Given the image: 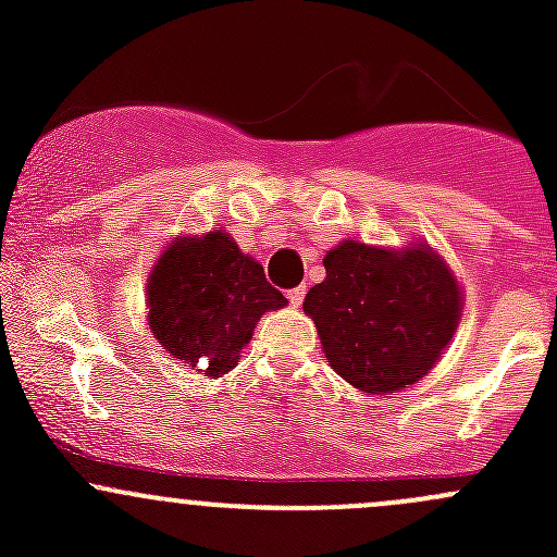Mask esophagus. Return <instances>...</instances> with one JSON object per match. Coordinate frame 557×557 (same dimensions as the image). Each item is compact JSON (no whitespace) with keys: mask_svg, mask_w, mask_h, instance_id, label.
<instances>
[{"mask_svg":"<svg viewBox=\"0 0 557 557\" xmlns=\"http://www.w3.org/2000/svg\"><path fill=\"white\" fill-rule=\"evenodd\" d=\"M288 301H290V307H301V301H305V288H290L288 290Z\"/></svg>","mask_w":557,"mask_h":557,"instance_id":"1","label":"esophagus"}]
</instances>
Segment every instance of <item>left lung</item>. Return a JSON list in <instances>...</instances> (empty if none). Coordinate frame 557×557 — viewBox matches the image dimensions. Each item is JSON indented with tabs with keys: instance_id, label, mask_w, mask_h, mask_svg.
<instances>
[{
	"instance_id": "obj_1",
	"label": "left lung",
	"mask_w": 557,
	"mask_h": 557,
	"mask_svg": "<svg viewBox=\"0 0 557 557\" xmlns=\"http://www.w3.org/2000/svg\"><path fill=\"white\" fill-rule=\"evenodd\" d=\"M305 312L331 367L367 393H396L436 363L460 314L458 283L429 247L407 252L342 243Z\"/></svg>"
}]
</instances>
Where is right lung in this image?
Wrapping results in <instances>:
<instances>
[{"mask_svg":"<svg viewBox=\"0 0 557 557\" xmlns=\"http://www.w3.org/2000/svg\"><path fill=\"white\" fill-rule=\"evenodd\" d=\"M288 305L263 267L223 232L180 239L161 256L148 283V323L177 361L207 377L226 374L252 336L258 318Z\"/></svg>","mask_w":557,"mask_h":557,"instance_id":"1","label":"right lung"}]
</instances>
